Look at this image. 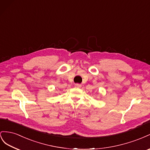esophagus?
I'll list each match as a JSON object with an SVG mask.
<instances>
[{"mask_svg": "<svg viewBox=\"0 0 150 150\" xmlns=\"http://www.w3.org/2000/svg\"><path fill=\"white\" fill-rule=\"evenodd\" d=\"M75 87H76V88H80L81 87H82V85H81V84H79V83H76V84L75 85Z\"/></svg>", "mask_w": 150, "mask_h": 150, "instance_id": "obj_1", "label": "esophagus"}]
</instances>
